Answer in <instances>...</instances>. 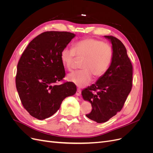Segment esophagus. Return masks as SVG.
I'll list each match as a JSON object with an SVG mask.
<instances>
[{
  "instance_id": "1",
  "label": "esophagus",
  "mask_w": 153,
  "mask_h": 153,
  "mask_svg": "<svg viewBox=\"0 0 153 153\" xmlns=\"http://www.w3.org/2000/svg\"><path fill=\"white\" fill-rule=\"evenodd\" d=\"M80 94H81V90H80V89H79V88H78L77 91L76 92V95L80 96Z\"/></svg>"
}]
</instances>
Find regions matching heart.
Returning <instances> with one entry per match:
<instances>
[{"instance_id": "1", "label": "heart", "mask_w": 153, "mask_h": 153, "mask_svg": "<svg viewBox=\"0 0 153 153\" xmlns=\"http://www.w3.org/2000/svg\"><path fill=\"white\" fill-rule=\"evenodd\" d=\"M114 56L111 46L94 38L78 41L73 48L66 47L61 52V61L68 71L75 68V61L83 59L81 70L69 74L68 79L79 87L88 85L92 79L103 76L108 71Z\"/></svg>"}]
</instances>
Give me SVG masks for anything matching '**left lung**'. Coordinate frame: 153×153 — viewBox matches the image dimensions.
<instances>
[{
  "mask_svg": "<svg viewBox=\"0 0 153 153\" xmlns=\"http://www.w3.org/2000/svg\"><path fill=\"white\" fill-rule=\"evenodd\" d=\"M105 37L112 44V63L96 84L82 91L83 98L92 105L85 115L98 123L106 122L122 110L133 85V66L124 45L115 37Z\"/></svg>",
  "mask_w": 153,
  "mask_h": 153,
  "instance_id": "left-lung-1",
  "label": "left lung"
}]
</instances>
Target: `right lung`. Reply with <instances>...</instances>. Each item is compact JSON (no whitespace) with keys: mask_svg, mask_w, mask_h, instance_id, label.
Returning a JSON list of instances; mask_svg holds the SVG:
<instances>
[{"mask_svg":"<svg viewBox=\"0 0 153 153\" xmlns=\"http://www.w3.org/2000/svg\"><path fill=\"white\" fill-rule=\"evenodd\" d=\"M75 36L71 32L47 31L32 39L17 65L16 87L24 108L39 120L50 117L66 97L75 94L76 87L66 82L61 52Z\"/></svg>","mask_w":153,"mask_h":153,"instance_id":"1","label":"right lung"}]
</instances>
